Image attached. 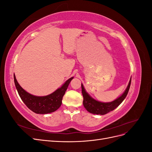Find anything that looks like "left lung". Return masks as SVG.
Instances as JSON below:
<instances>
[{
  "instance_id": "left-lung-1",
  "label": "left lung",
  "mask_w": 152,
  "mask_h": 152,
  "mask_svg": "<svg viewBox=\"0 0 152 152\" xmlns=\"http://www.w3.org/2000/svg\"><path fill=\"white\" fill-rule=\"evenodd\" d=\"M131 82V79L129 81V83L128 84L127 89L123 93V94L117 99L110 103H102L94 100L86 93L83 85L81 84L82 93L84 98V107L89 112L97 115H105L110 112L113 111L114 109H115L123 102L124 99L126 97L128 91L130 88Z\"/></svg>"
}]
</instances>
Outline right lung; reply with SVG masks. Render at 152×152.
Returning <instances> with one entry per match:
<instances>
[{
  "label": "right lung",
  "instance_id": "obj_1",
  "mask_svg": "<svg viewBox=\"0 0 152 152\" xmlns=\"http://www.w3.org/2000/svg\"><path fill=\"white\" fill-rule=\"evenodd\" d=\"M73 77L66 81L61 87L54 91L53 93L45 96H35L27 93L18 84L16 77L14 75L15 84L21 99L31 111L36 113L46 114L57 110L62 103L64 94Z\"/></svg>",
  "mask_w": 152,
  "mask_h": 152
}]
</instances>
